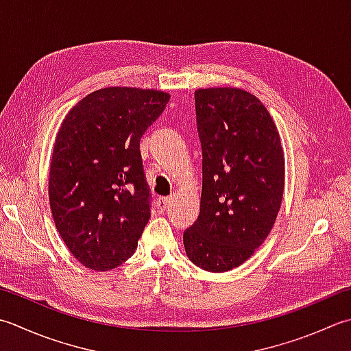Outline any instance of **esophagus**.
<instances>
[{
  "label": "esophagus",
  "mask_w": 351,
  "mask_h": 351,
  "mask_svg": "<svg viewBox=\"0 0 351 351\" xmlns=\"http://www.w3.org/2000/svg\"><path fill=\"white\" fill-rule=\"evenodd\" d=\"M169 202H170V197H160L156 201V208L160 211H166Z\"/></svg>",
  "instance_id": "1"
}]
</instances>
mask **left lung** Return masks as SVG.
<instances>
[{"label":"left lung","mask_w":351,"mask_h":351,"mask_svg":"<svg viewBox=\"0 0 351 351\" xmlns=\"http://www.w3.org/2000/svg\"><path fill=\"white\" fill-rule=\"evenodd\" d=\"M202 147V196L184 248L196 266L225 272L265 242L285 189V155L276 123L256 95L237 88L195 93Z\"/></svg>","instance_id":"obj_1"}]
</instances>
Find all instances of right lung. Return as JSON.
Wrapping results in <instances>:
<instances>
[{
	"instance_id": "1",
	"label": "right lung",
	"mask_w": 351,
	"mask_h": 351,
	"mask_svg": "<svg viewBox=\"0 0 351 351\" xmlns=\"http://www.w3.org/2000/svg\"><path fill=\"white\" fill-rule=\"evenodd\" d=\"M169 99L154 89L103 88L62 123L48 197L62 240L89 269L120 266L138 245L152 201L140 140Z\"/></svg>"
}]
</instances>
